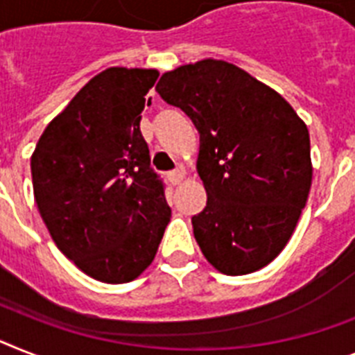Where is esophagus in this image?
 <instances>
[{
  "label": "esophagus",
  "instance_id": "1",
  "mask_svg": "<svg viewBox=\"0 0 355 355\" xmlns=\"http://www.w3.org/2000/svg\"><path fill=\"white\" fill-rule=\"evenodd\" d=\"M166 175H168V181H171L172 184H180L184 178V172H183V168H178V171L168 172Z\"/></svg>",
  "mask_w": 355,
  "mask_h": 355
}]
</instances>
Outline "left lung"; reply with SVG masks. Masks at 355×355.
<instances>
[{
  "mask_svg": "<svg viewBox=\"0 0 355 355\" xmlns=\"http://www.w3.org/2000/svg\"><path fill=\"white\" fill-rule=\"evenodd\" d=\"M156 92L199 132L207 207L192 227L205 257L228 276L266 266L288 243L309 198L306 125L276 90L227 61L166 72Z\"/></svg>",
  "mask_w": 355,
  "mask_h": 355,
  "instance_id": "obj_1",
  "label": "left lung"
}]
</instances>
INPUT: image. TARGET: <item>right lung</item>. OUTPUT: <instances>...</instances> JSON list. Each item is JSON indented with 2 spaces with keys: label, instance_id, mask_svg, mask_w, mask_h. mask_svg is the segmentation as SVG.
Returning <instances> with one entry per match:
<instances>
[{
  "label": "right lung",
  "instance_id": "right-lung-1",
  "mask_svg": "<svg viewBox=\"0 0 355 355\" xmlns=\"http://www.w3.org/2000/svg\"><path fill=\"white\" fill-rule=\"evenodd\" d=\"M157 76L152 69L103 70L49 123L32 154L34 198L52 239L103 283L136 279L171 221L165 183L139 130Z\"/></svg>",
  "mask_w": 355,
  "mask_h": 355
}]
</instances>
